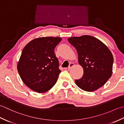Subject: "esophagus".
Returning <instances> with one entry per match:
<instances>
[{"instance_id": "obj_1", "label": "esophagus", "mask_w": 124, "mask_h": 124, "mask_svg": "<svg viewBox=\"0 0 124 124\" xmlns=\"http://www.w3.org/2000/svg\"><path fill=\"white\" fill-rule=\"evenodd\" d=\"M75 65V64L73 63H70L69 64V67H68V69H71V68L74 66Z\"/></svg>"}]
</instances>
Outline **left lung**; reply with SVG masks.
<instances>
[{"instance_id":"1","label":"left lung","mask_w":124,"mask_h":124,"mask_svg":"<svg viewBox=\"0 0 124 124\" xmlns=\"http://www.w3.org/2000/svg\"><path fill=\"white\" fill-rule=\"evenodd\" d=\"M68 40L77 50L78 63L84 70L83 77L75 80L76 85L87 92L103 86L112 74L114 57L108 47L89 35L73 37Z\"/></svg>"}]
</instances>
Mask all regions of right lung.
<instances>
[{"label": "right lung", "instance_id": "1", "mask_svg": "<svg viewBox=\"0 0 124 124\" xmlns=\"http://www.w3.org/2000/svg\"><path fill=\"white\" fill-rule=\"evenodd\" d=\"M61 40L53 37L35 38L23 49L17 69L23 82L32 91L45 93L56 84L61 71L54 51Z\"/></svg>", "mask_w": 124, "mask_h": 124}]
</instances>
